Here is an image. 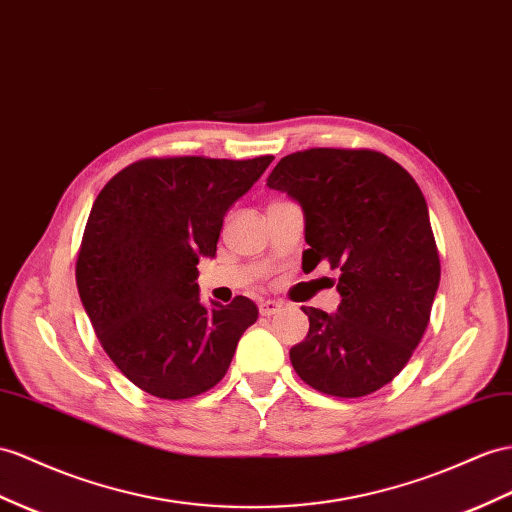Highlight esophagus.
<instances>
[{
	"label": "esophagus",
	"instance_id": "34e87169",
	"mask_svg": "<svg viewBox=\"0 0 512 512\" xmlns=\"http://www.w3.org/2000/svg\"><path fill=\"white\" fill-rule=\"evenodd\" d=\"M281 307L283 305L277 303V300H261V303H259V313H261V316L270 318V316H274V313H279Z\"/></svg>",
	"mask_w": 512,
	"mask_h": 512
}]
</instances>
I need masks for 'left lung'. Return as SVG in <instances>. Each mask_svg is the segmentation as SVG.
<instances>
[{
    "instance_id": "left-lung-1",
    "label": "left lung",
    "mask_w": 512,
    "mask_h": 512,
    "mask_svg": "<svg viewBox=\"0 0 512 512\" xmlns=\"http://www.w3.org/2000/svg\"><path fill=\"white\" fill-rule=\"evenodd\" d=\"M266 186L303 209V270L329 261L339 272L335 313L303 307L296 374L337 398L385 387L422 339L441 277L422 190L387 155L346 149L285 155Z\"/></svg>"
}]
</instances>
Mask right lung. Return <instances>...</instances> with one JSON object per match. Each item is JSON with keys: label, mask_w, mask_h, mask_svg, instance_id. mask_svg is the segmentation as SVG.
Masks as SVG:
<instances>
[{"label": "right lung", "mask_w": 512, "mask_h": 512, "mask_svg": "<svg viewBox=\"0 0 512 512\" xmlns=\"http://www.w3.org/2000/svg\"><path fill=\"white\" fill-rule=\"evenodd\" d=\"M253 160L166 157L114 175L90 209L77 257V290L103 350L155 398L183 400L227 374L259 309L199 298L201 257H216L222 218L264 175Z\"/></svg>", "instance_id": "add662e5"}]
</instances>
